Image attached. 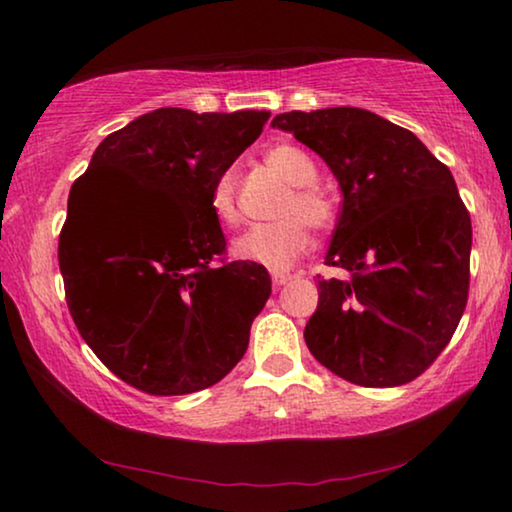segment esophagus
Returning a JSON list of instances; mask_svg holds the SVG:
<instances>
[{
	"label": "esophagus",
	"mask_w": 512,
	"mask_h": 512,
	"mask_svg": "<svg viewBox=\"0 0 512 512\" xmlns=\"http://www.w3.org/2000/svg\"><path fill=\"white\" fill-rule=\"evenodd\" d=\"M291 275L289 272H272V282H275V286H284V284H289L291 282Z\"/></svg>",
	"instance_id": "obj_1"
}]
</instances>
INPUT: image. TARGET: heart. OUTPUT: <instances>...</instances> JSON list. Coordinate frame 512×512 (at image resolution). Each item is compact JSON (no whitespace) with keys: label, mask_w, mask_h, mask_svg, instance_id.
<instances>
[{"label":"heart","mask_w":512,"mask_h":512,"mask_svg":"<svg viewBox=\"0 0 512 512\" xmlns=\"http://www.w3.org/2000/svg\"><path fill=\"white\" fill-rule=\"evenodd\" d=\"M265 165L286 181L289 188L279 200L275 212L279 219L256 223L233 242V254L240 261L265 265L270 270H284L298 261L310 247L312 230H328L335 221V202L324 188L314 184L319 177L317 163L307 151L291 142H279L265 151ZM212 214L226 226L240 219L237 209V177L233 170L221 172L209 193Z\"/></svg>","instance_id":"obj_1"}]
</instances>
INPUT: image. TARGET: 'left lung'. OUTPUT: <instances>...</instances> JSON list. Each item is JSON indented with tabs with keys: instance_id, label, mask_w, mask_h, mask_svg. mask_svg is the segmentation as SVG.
<instances>
[{
	"instance_id": "8db88e82",
	"label": "left lung",
	"mask_w": 512,
	"mask_h": 512,
	"mask_svg": "<svg viewBox=\"0 0 512 512\" xmlns=\"http://www.w3.org/2000/svg\"><path fill=\"white\" fill-rule=\"evenodd\" d=\"M291 132L342 191L319 305L305 326L314 359L359 387H398L450 345L471 282V214L445 163L410 130L356 107L289 111Z\"/></svg>"
}]
</instances>
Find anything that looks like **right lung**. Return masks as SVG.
I'll use <instances>...</instances> for the list:
<instances>
[{"label":"right lung","mask_w":512,"mask_h":512,"mask_svg":"<svg viewBox=\"0 0 512 512\" xmlns=\"http://www.w3.org/2000/svg\"><path fill=\"white\" fill-rule=\"evenodd\" d=\"M268 118L156 109L111 132L69 191L58 242L69 314L144 394L212 387L247 352L272 282L263 265L228 261L209 193Z\"/></svg>","instance_id":"obj_1"}]
</instances>
